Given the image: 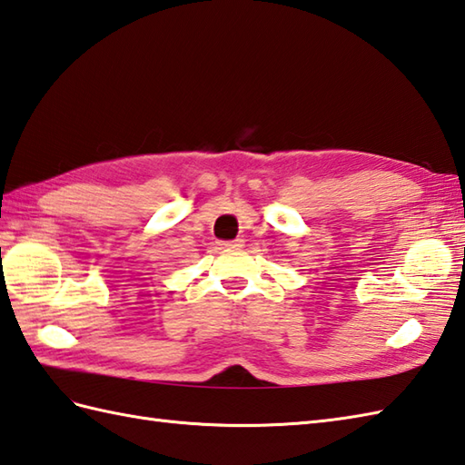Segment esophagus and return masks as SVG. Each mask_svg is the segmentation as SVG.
Wrapping results in <instances>:
<instances>
[{
  "label": "esophagus",
  "mask_w": 465,
  "mask_h": 465,
  "mask_svg": "<svg viewBox=\"0 0 465 465\" xmlns=\"http://www.w3.org/2000/svg\"><path fill=\"white\" fill-rule=\"evenodd\" d=\"M220 245L225 247V250H240V247H243V240L237 237V240H232V242H222Z\"/></svg>",
  "instance_id": "esophagus-1"
}]
</instances>
